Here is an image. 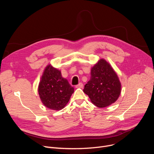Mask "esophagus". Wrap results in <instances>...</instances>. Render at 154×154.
I'll return each instance as SVG.
<instances>
[{
    "label": "esophagus",
    "mask_w": 154,
    "mask_h": 154,
    "mask_svg": "<svg viewBox=\"0 0 154 154\" xmlns=\"http://www.w3.org/2000/svg\"><path fill=\"white\" fill-rule=\"evenodd\" d=\"M83 86H84V85H83L82 83H79L78 85H77L75 86V87H76V88H82Z\"/></svg>",
    "instance_id": "esophagus-1"
}]
</instances>
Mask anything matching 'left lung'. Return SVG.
Listing matches in <instances>:
<instances>
[{
	"label": "left lung",
	"mask_w": 154,
	"mask_h": 154,
	"mask_svg": "<svg viewBox=\"0 0 154 154\" xmlns=\"http://www.w3.org/2000/svg\"><path fill=\"white\" fill-rule=\"evenodd\" d=\"M83 91L95 106L103 108L118 99L121 84L110 65L106 60L100 59L91 69V79Z\"/></svg>",
	"instance_id": "left-lung-1"
}]
</instances>
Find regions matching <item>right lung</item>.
Returning <instances> with one entry per match:
<instances>
[{"label":"right lung","instance_id":"right-lung-1","mask_svg":"<svg viewBox=\"0 0 154 154\" xmlns=\"http://www.w3.org/2000/svg\"><path fill=\"white\" fill-rule=\"evenodd\" d=\"M74 88L62 77L61 72L48 65L39 82L38 92L44 106L52 110L62 109L69 102Z\"/></svg>","mask_w":154,"mask_h":154}]
</instances>
